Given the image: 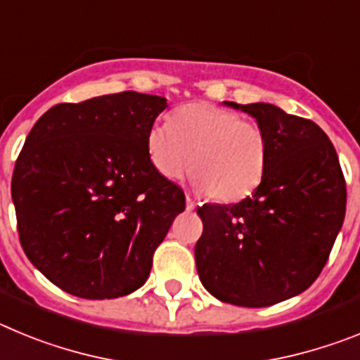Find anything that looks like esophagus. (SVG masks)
Wrapping results in <instances>:
<instances>
[{
	"label": "esophagus",
	"instance_id": "obj_1",
	"mask_svg": "<svg viewBox=\"0 0 360 360\" xmlns=\"http://www.w3.org/2000/svg\"><path fill=\"white\" fill-rule=\"evenodd\" d=\"M186 200H187V203H186L187 211H195V209H196V202H195V198H193V196L187 195V196H186Z\"/></svg>",
	"mask_w": 360,
	"mask_h": 360
}]
</instances>
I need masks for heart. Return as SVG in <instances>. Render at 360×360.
<instances>
[{"instance_id": "obj_1", "label": "heart", "mask_w": 360, "mask_h": 360, "mask_svg": "<svg viewBox=\"0 0 360 360\" xmlns=\"http://www.w3.org/2000/svg\"><path fill=\"white\" fill-rule=\"evenodd\" d=\"M270 144L265 129L240 113L207 103L187 104L171 122L153 124L148 157L167 180L182 178L193 164V184L219 202H238L265 176Z\"/></svg>"}]
</instances>
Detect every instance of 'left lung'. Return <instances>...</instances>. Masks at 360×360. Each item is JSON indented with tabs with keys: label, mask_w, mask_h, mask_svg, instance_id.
Returning a JSON list of instances; mask_svg holds the SVG:
<instances>
[{
	"label": "left lung",
	"mask_w": 360,
	"mask_h": 360,
	"mask_svg": "<svg viewBox=\"0 0 360 360\" xmlns=\"http://www.w3.org/2000/svg\"><path fill=\"white\" fill-rule=\"evenodd\" d=\"M225 104L257 120L270 155L252 196L198 207L196 270L224 303L270 307L307 290L328 262L345 221V174L316 122L274 104Z\"/></svg>",
	"instance_id": "8db88e82"
}]
</instances>
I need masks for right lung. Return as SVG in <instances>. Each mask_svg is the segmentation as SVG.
I'll return each mask as SVG.
<instances>
[{
    "mask_svg": "<svg viewBox=\"0 0 360 360\" xmlns=\"http://www.w3.org/2000/svg\"><path fill=\"white\" fill-rule=\"evenodd\" d=\"M165 108L158 95H103L50 108L28 133L12 174L19 241L61 290L115 299L148 279L186 209L184 191L148 157V131Z\"/></svg>",
    "mask_w": 360,
    "mask_h": 360,
    "instance_id": "1",
    "label": "right lung"
}]
</instances>
